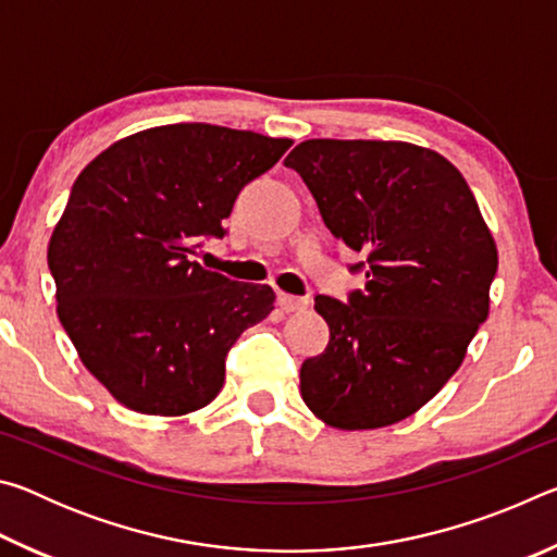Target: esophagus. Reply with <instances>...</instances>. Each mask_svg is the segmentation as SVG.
I'll return each instance as SVG.
<instances>
[{
  "label": "esophagus",
  "instance_id": "1",
  "mask_svg": "<svg viewBox=\"0 0 557 557\" xmlns=\"http://www.w3.org/2000/svg\"><path fill=\"white\" fill-rule=\"evenodd\" d=\"M277 305H280L282 309H285V312H299V309H307V307H309V299L287 295V292H280V295H277Z\"/></svg>",
  "mask_w": 557,
  "mask_h": 557
}]
</instances>
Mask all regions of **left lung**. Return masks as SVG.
<instances>
[{"label": "left lung", "mask_w": 557, "mask_h": 557, "mask_svg": "<svg viewBox=\"0 0 557 557\" xmlns=\"http://www.w3.org/2000/svg\"><path fill=\"white\" fill-rule=\"evenodd\" d=\"M334 238L363 252V289L317 297L329 344L299 371L301 400L336 430L388 428L442 391L488 317L498 252L459 169L435 149L307 139L285 159Z\"/></svg>", "instance_id": "8db88e82"}]
</instances>
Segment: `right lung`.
<instances>
[{
	"instance_id": "1",
	"label": "right lung",
	"mask_w": 557,
	"mask_h": 557,
	"mask_svg": "<svg viewBox=\"0 0 557 557\" xmlns=\"http://www.w3.org/2000/svg\"><path fill=\"white\" fill-rule=\"evenodd\" d=\"M292 139L206 122L117 139L75 178L49 240L55 312L81 361L125 408L178 418L209 405L225 354L275 307L270 285L194 260L235 196Z\"/></svg>"
}]
</instances>
